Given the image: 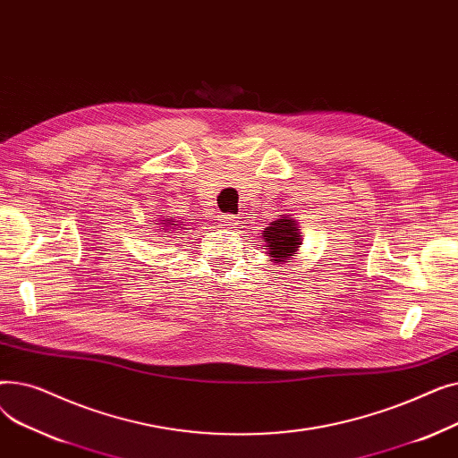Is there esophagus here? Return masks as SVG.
<instances>
[{
    "label": "esophagus",
    "mask_w": 458,
    "mask_h": 458,
    "mask_svg": "<svg viewBox=\"0 0 458 458\" xmlns=\"http://www.w3.org/2000/svg\"><path fill=\"white\" fill-rule=\"evenodd\" d=\"M219 223H221V226L235 228V225H237V216H235V215H221V216H219Z\"/></svg>",
    "instance_id": "1"
}]
</instances>
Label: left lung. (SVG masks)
Here are the masks:
<instances>
[{"instance_id": "left-lung-1", "label": "left lung", "mask_w": 458, "mask_h": 458, "mask_svg": "<svg viewBox=\"0 0 458 458\" xmlns=\"http://www.w3.org/2000/svg\"><path fill=\"white\" fill-rule=\"evenodd\" d=\"M263 239L267 243V254L275 263H284L287 258L297 254L302 245L299 225L292 215H280V219L273 221L263 230Z\"/></svg>"}]
</instances>
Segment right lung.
Masks as SVG:
<instances>
[{"mask_svg":"<svg viewBox=\"0 0 458 458\" xmlns=\"http://www.w3.org/2000/svg\"><path fill=\"white\" fill-rule=\"evenodd\" d=\"M176 223H178V221H174V219H171V221H165V223H161V225H163V226H166V228H161V230L165 232V230H168V228H174V226H176Z\"/></svg>","mask_w":458,"mask_h":458,"instance_id":"obj_1","label":"right lung"}]
</instances>
